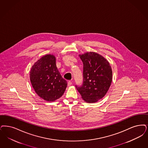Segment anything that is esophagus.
Instances as JSON below:
<instances>
[{
  "mask_svg": "<svg viewBox=\"0 0 148 148\" xmlns=\"http://www.w3.org/2000/svg\"><path fill=\"white\" fill-rule=\"evenodd\" d=\"M71 84H72V83H71V81H69V82H68V86H70L71 85Z\"/></svg>",
  "mask_w": 148,
  "mask_h": 148,
  "instance_id": "1",
  "label": "esophagus"
}]
</instances>
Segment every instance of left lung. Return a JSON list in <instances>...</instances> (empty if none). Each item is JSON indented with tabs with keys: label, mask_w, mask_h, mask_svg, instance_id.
Listing matches in <instances>:
<instances>
[{
	"label": "left lung",
	"mask_w": 148,
	"mask_h": 148,
	"mask_svg": "<svg viewBox=\"0 0 148 148\" xmlns=\"http://www.w3.org/2000/svg\"><path fill=\"white\" fill-rule=\"evenodd\" d=\"M80 58L83 63V81L75 85L83 100L93 103L101 99L110 87L112 71L108 62L95 52H87Z\"/></svg>",
	"instance_id": "8db88e82"
}]
</instances>
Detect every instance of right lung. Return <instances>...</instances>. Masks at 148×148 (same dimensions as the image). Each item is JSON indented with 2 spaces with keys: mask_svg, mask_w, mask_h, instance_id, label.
<instances>
[{
  "mask_svg": "<svg viewBox=\"0 0 148 148\" xmlns=\"http://www.w3.org/2000/svg\"><path fill=\"white\" fill-rule=\"evenodd\" d=\"M30 81L36 94L45 100L54 101L65 91L67 82L60 74L53 55L47 54L32 66Z\"/></svg>",
  "mask_w": 148,
  "mask_h": 148,
  "instance_id": "obj_1",
  "label": "right lung"
}]
</instances>
